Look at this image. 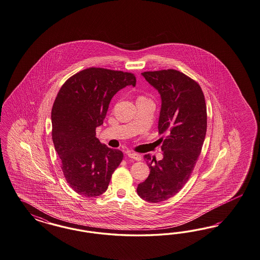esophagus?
Returning <instances> with one entry per match:
<instances>
[{"mask_svg": "<svg viewBox=\"0 0 260 260\" xmlns=\"http://www.w3.org/2000/svg\"><path fill=\"white\" fill-rule=\"evenodd\" d=\"M127 156H128V157H131V158H133V159H135V160H138V161L142 159L141 154L136 153V152H127Z\"/></svg>", "mask_w": 260, "mask_h": 260, "instance_id": "1", "label": "esophagus"}]
</instances>
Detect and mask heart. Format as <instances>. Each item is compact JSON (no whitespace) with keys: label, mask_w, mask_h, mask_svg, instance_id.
<instances>
[{"label":"heart","mask_w":260,"mask_h":260,"mask_svg":"<svg viewBox=\"0 0 260 260\" xmlns=\"http://www.w3.org/2000/svg\"><path fill=\"white\" fill-rule=\"evenodd\" d=\"M140 98H145V97H140Z\"/></svg>","instance_id":"heart-1"}]
</instances>
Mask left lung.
<instances>
[{
    "mask_svg": "<svg viewBox=\"0 0 260 260\" xmlns=\"http://www.w3.org/2000/svg\"><path fill=\"white\" fill-rule=\"evenodd\" d=\"M142 76L161 96L158 134L163 135V158L156 161L144 155L151 171L138 184L137 194L147 202L159 203L179 193L194 170L206 138V100L197 81L175 69L144 72Z\"/></svg>",
    "mask_w": 260,
    "mask_h": 260,
    "instance_id": "1",
    "label": "left lung"
}]
</instances>
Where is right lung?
I'll return each instance as SVG.
<instances>
[{
	"label": "right lung",
	"instance_id": "right-lung-1",
	"mask_svg": "<svg viewBox=\"0 0 260 260\" xmlns=\"http://www.w3.org/2000/svg\"><path fill=\"white\" fill-rule=\"evenodd\" d=\"M135 84L133 73L90 67L73 75L57 93L52 108V138L64 178L81 196L106 192L123 160L120 150L100 142L96 127L103 125L117 92Z\"/></svg>",
	"mask_w": 260,
	"mask_h": 260
}]
</instances>
